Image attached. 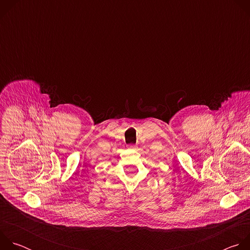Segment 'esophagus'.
<instances>
[{
	"label": "esophagus",
	"mask_w": 250,
	"mask_h": 250,
	"mask_svg": "<svg viewBox=\"0 0 250 250\" xmlns=\"http://www.w3.org/2000/svg\"><path fill=\"white\" fill-rule=\"evenodd\" d=\"M127 147H128V148H134V147H135V146H134V145H128V146H127Z\"/></svg>",
	"instance_id": "1"
}]
</instances>
